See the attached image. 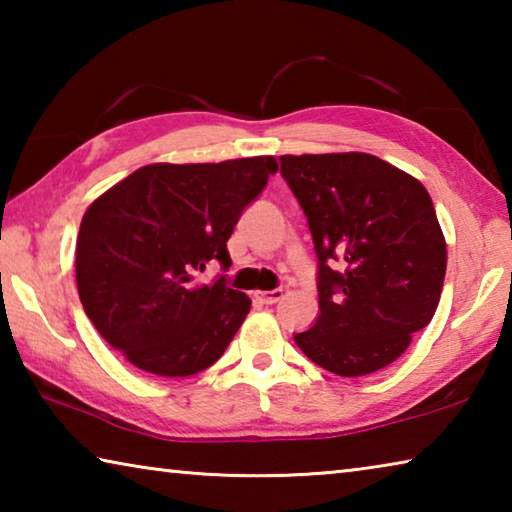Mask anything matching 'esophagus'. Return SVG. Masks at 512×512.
Listing matches in <instances>:
<instances>
[{
  "mask_svg": "<svg viewBox=\"0 0 512 512\" xmlns=\"http://www.w3.org/2000/svg\"><path fill=\"white\" fill-rule=\"evenodd\" d=\"M255 298L262 302V305H275V302H280L284 298V291L282 289H273V291H257Z\"/></svg>",
  "mask_w": 512,
  "mask_h": 512,
  "instance_id": "34e87169",
  "label": "esophagus"
}]
</instances>
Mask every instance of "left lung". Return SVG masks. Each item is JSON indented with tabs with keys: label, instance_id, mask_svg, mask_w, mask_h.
<instances>
[{
	"label": "left lung",
	"instance_id": "obj_1",
	"mask_svg": "<svg viewBox=\"0 0 512 512\" xmlns=\"http://www.w3.org/2000/svg\"><path fill=\"white\" fill-rule=\"evenodd\" d=\"M282 178L307 216L320 314L293 336L334 375L386 368L431 323L447 244L418 178L370 153L282 155Z\"/></svg>",
	"mask_w": 512,
	"mask_h": 512
}]
</instances>
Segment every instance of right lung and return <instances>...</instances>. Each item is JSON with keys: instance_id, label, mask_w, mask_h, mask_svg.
Here are the masks:
<instances>
[{"instance_id": "add662e5", "label": "right lung", "mask_w": 512, "mask_h": 512, "mask_svg": "<svg viewBox=\"0 0 512 512\" xmlns=\"http://www.w3.org/2000/svg\"><path fill=\"white\" fill-rule=\"evenodd\" d=\"M277 171L273 155L219 164L155 162L101 194L76 239V287L92 325L135 368L189 377L228 348L250 311L223 277L198 284L241 212Z\"/></svg>"}]
</instances>
